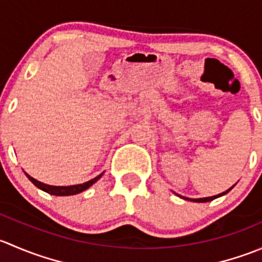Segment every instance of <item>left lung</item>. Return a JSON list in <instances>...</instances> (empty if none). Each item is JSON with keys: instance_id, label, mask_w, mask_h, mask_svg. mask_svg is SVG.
Instances as JSON below:
<instances>
[{"instance_id": "1", "label": "left lung", "mask_w": 262, "mask_h": 262, "mask_svg": "<svg viewBox=\"0 0 262 262\" xmlns=\"http://www.w3.org/2000/svg\"><path fill=\"white\" fill-rule=\"evenodd\" d=\"M234 186V185H233ZM232 186V187H233ZM232 187H229L228 190H226V191L224 192H221V194H218V195H214V196H209V198H200V199H190V198H185V196H181L180 195V198H182V199H185V200H190V202H195V203H207V202H212V200H214V199H216V198H219V196H223V195H226L227 192L228 191H231L232 190Z\"/></svg>"}]
</instances>
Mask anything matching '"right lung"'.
Returning a JSON list of instances; mask_svg holds the SVG:
<instances>
[{"label":"right lung","instance_id":"1","mask_svg":"<svg viewBox=\"0 0 262 262\" xmlns=\"http://www.w3.org/2000/svg\"><path fill=\"white\" fill-rule=\"evenodd\" d=\"M102 173H104V172H102ZM102 173H100L99 176H96V178L92 179V180L83 182V184L71 185V186H52V185H47V184H43V182L35 180V179H33L31 176H29L28 173H25V175L28 176L29 180L33 182V184L35 185L36 187H39V189L43 190V191L48 192V194H50V195H57V196H67V195L80 194V192L84 191L86 189H89V187L91 186L92 184H95V182H96L100 178H101Z\"/></svg>","mask_w":262,"mask_h":262}]
</instances>
